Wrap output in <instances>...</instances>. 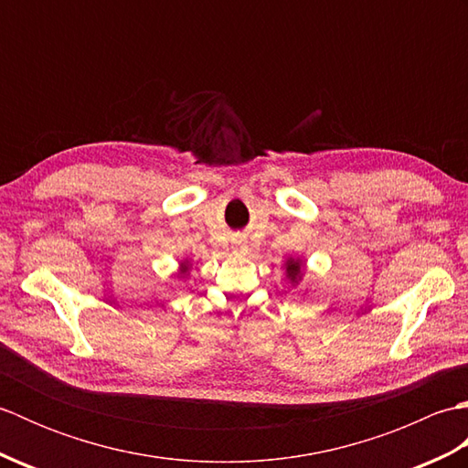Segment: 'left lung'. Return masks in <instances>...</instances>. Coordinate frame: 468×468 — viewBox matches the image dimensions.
Masks as SVG:
<instances>
[{
	"instance_id": "1",
	"label": "left lung",
	"mask_w": 468,
	"mask_h": 468,
	"mask_svg": "<svg viewBox=\"0 0 468 468\" xmlns=\"http://www.w3.org/2000/svg\"><path fill=\"white\" fill-rule=\"evenodd\" d=\"M285 273H287V280H290L292 283H297L302 280L303 275V261L297 257V260H293V257H290V260L285 261Z\"/></svg>"
}]
</instances>
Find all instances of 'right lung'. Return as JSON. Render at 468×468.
I'll return each instance as SVG.
<instances>
[{"label": "right lung", "instance_id": "obj_1", "mask_svg": "<svg viewBox=\"0 0 468 468\" xmlns=\"http://www.w3.org/2000/svg\"><path fill=\"white\" fill-rule=\"evenodd\" d=\"M186 271H188V261H183L181 263V275H186Z\"/></svg>", "mask_w": 468, "mask_h": 468}]
</instances>
